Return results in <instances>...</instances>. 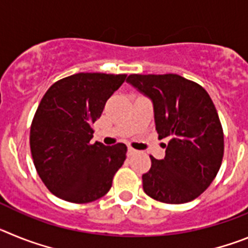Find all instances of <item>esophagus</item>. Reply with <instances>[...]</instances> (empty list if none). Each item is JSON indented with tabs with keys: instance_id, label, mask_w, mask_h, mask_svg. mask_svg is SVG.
I'll list each match as a JSON object with an SVG mask.
<instances>
[{
	"instance_id": "obj_1",
	"label": "esophagus",
	"mask_w": 248,
	"mask_h": 248,
	"mask_svg": "<svg viewBox=\"0 0 248 248\" xmlns=\"http://www.w3.org/2000/svg\"><path fill=\"white\" fill-rule=\"evenodd\" d=\"M135 153H137V150L131 148V146H129V148H128V155H133V154H135Z\"/></svg>"
}]
</instances>
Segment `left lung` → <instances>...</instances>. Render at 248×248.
Instances as JSON below:
<instances>
[{
  "label": "left lung",
  "mask_w": 248,
  "mask_h": 248,
  "mask_svg": "<svg viewBox=\"0 0 248 248\" xmlns=\"http://www.w3.org/2000/svg\"><path fill=\"white\" fill-rule=\"evenodd\" d=\"M126 80L153 100L157 134L169 138L165 157L150 156L144 191L165 203L195 200L216 177L225 150L222 125L209 93L172 73L130 74Z\"/></svg>",
  "instance_id": "obj_1"
}]
</instances>
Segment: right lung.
<instances>
[{"instance_id": "right-lung-1", "label": "right lung", "mask_w": 248, "mask_h": 248, "mask_svg": "<svg viewBox=\"0 0 248 248\" xmlns=\"http://www.w3.org/2000/svg\"><path fill=\"white\" fill-rule=\"evenodd\" d=\"M125 79V74L77 73L57 80L43 95L31 124V154L57 198L87 203L110 190L128 149L92 143V125Z\"/></svg>"}]
</instances>
